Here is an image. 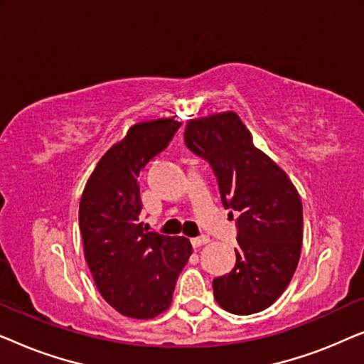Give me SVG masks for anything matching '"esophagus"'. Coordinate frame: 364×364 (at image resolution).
I'll return each instance as SVG.
<instances>
[{"instance_id":"34e87169","label":"esophagus","mask_w":364,"mask_h":364,"mask_svg":"<svg viewBox=\"0 0 364 364\" xmlns=\"http://www.w3.org/2000/svg\"><path fill=\"white\" fill-rule=\"evenodd\" d=\"M192 245H193V248H198V247H202V245H207L208 242H210V238L208 237H196V238H192Z\"/></svg>"}]
</instances>
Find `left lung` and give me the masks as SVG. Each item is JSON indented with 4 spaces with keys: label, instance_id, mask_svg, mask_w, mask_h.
<instances>
[{
    "label": "left lung",
    "instance_id": "8db88e82",
    "mask_svg": "<svg viewBox=\"0 0 364 364\" xmlns=\"http://www.w3.org/2000/svg\"><path fill=\"white\" fill-rule=\"evenodd\" d=\"M186 146L210 164L228 217L237 213V262L213 280V296L233 315L265 310L285 291L300 260L303 207L295 186L235 112L192 119Z\"/></svg>",
    "mask_w": 364,
    "mask_h": 364
}]
</instances>
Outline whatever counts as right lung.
<instances>
[{
  "label": "right lung",
  "mask_w": 364,
  "mask_h": 364,
  "mask_svg": "<svg viewBox=\"0 0 364 364\" xmlns=\"http://www.w3.org/2000/svg\"><path fill=\"white\" fill-rule=\"evenodd\" d=\"M181 122H139L101 157L79 203L84 257L99 293L124 316L149 320L171 306L182 268L192 255L186 237L149 232L139 173L172 141Z\"/></svg>",
  "instance_id": "right-lung-1"
}]
</instances>
